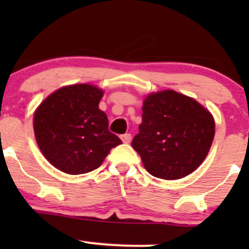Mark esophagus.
<instances>
[{"instance_id":"esophagus-1","label":"esophagus","mask_w":249,"mask_h":249,"mask_svg":"<svg viewBox=\"0 0 249 249\" xmlns=\"http://www.w3.org/2000/svg\"><path fill=\"white\" fill-rule=\"evenodd\" d=\"M120 139L124 143H130V141H131V134H124L120 136Z\"/></svg>"}]
</instances>
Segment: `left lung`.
<instances>
[{"instance_id": "8db88e82", "label": "left lung", "mask_w": 249, "mask_h": 249, "mask_svg": "<svg viewBox=\"0 0 249 249\" xmlns=\"http://www.w3.org/2000/svg\"><path fill=\"white\" fill-rule=\"evenodd\" d=\"M142 110L140 132L131 145L145 170L169 180L195 171L207 157L214 137L210 110L175 90L149 94Z\"/></svg>"}]
</instances>
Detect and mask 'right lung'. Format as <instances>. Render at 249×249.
<instances>
[{
	"label": "right lung",
	"mask_w": 249,
	"mask_h": 249,
	"mask_svg": "<svg viewBox=\"0 0 249 249\" xmlns=\"http://www.w3.org/2000/svg\"><path fill=\"white\" fill-rule=\"evenodd\" d=\"M104 91L90 84H73L50 94L36 109L34 130L46 159L60 171L82 175L97 169L110 149L122 144L108 130L99 108Z\"/></svg>",
	"instance_id": "right-lung-1"
}]
</instances>
